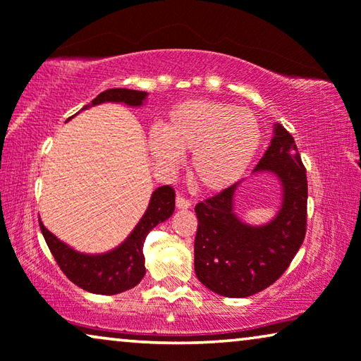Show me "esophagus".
<instances>
[{
    "instance_id": "1",
    "label": "esophagus",
    "mask_w": 361,
    "mask_h": 361,
    "mask_svg": "<svg viewBox=\"0 0 361 361\" xmlns=\"http://www.w3.org/2000/svg\"><path fill=\"white\" fill-rule=\"evenodd\" d=\"M176 207L179 210H189L190 207H192V204H190V200H187V199H184V197H177L176 199Z\"/></svg>"
}]
</instances>
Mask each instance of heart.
<instances>
[{
	"label": "heart",
	"instance_id": "obj_1",
	"mask_svg": "<svg viewBox=\"0 0 361 361\" xmlns=\"http://www.w3.org/2000/svg\"><path fill=\"white\" fill-rule=\"evenodd\" d=\"M261 125L248 108L226 102L187 100L167 115L162 130L152 128L147 149L172 169L180 154L190 156V177L202 189L220 192L233 185L258 154Z\"/></svg>",
	"mask_w": 361,
	"mask_h": 361
}]
</instances>
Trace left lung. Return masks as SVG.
<instances>
[{
    "instance_id": "8db88e82",
    "label": "left lung",
    "mask_w": 361,
    "mask_h": 361,
    "mask_svg": "<svg viewBox=\"0 0 361 361\" xmlns=\"http://www.w3.org/2000/svg\"><path fill=\"white\" fill-rule=\"evenodd\" d=\"M263 172L281 185V207L268 224L250 225L236 215L240 182L195 205V274L205 288L225 298H248L268 288L288 269L304 241L307 177L294 137L279 123L253 174Z\"/></svg>"
}]
</instances>
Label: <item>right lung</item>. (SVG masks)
I'll list each match as a JSON object with an SVG mask.
<instances>
[{
    "label": "right lung",
    "mask_w": 361,
    "mask_h": 361,
    "mask_svg": "<svg viewBox=\"0 0 361 361\" xmlns=\"http://www.w3.org/2000/svg\"><path fill=\"white\" fill-rule=\"evenodd\" d=\"M146 98V92L110 88V90L102 92L95 100H92V105H85L82 110L102 105V103H123V105L137 108L145 105ZM174 207L176 194L172 187H157L151 194L149 205H147L145 215L141 216L131 233L126 236V240L121 241L116 248L98 255L80 253L51 233L42 221H39V226H41L49 250L56 258L57 264L61 266L62 273L73 284L88 293L113 295L135 288L145 278L146 268L142 246H145L146 236L156 225L166 221L174 214Z\"/></svg>",
    "instance_id": "add662e5"
}]
</instances>
